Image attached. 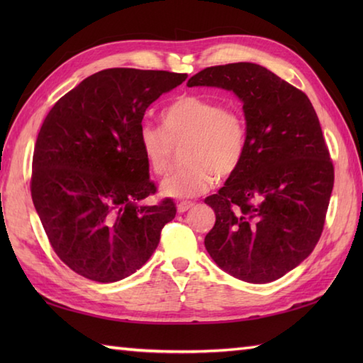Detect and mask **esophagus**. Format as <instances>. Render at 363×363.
I'll return each mask as SVG.
<instances>
[{"mask_svg":"<svg viewBox=\"0 0 363 363\" xmlns=\"http://www.w3.org/2000/svg\"><path fill=\"white\" fill-rule=\"evenodd\" d=\"M195 204L191 203V201H181V203H177V212L179 213H184V212H187L189 209H191V207H194Z\"/></svg>","mask_w":363,"mask_h":363,"instance_id":"esophagus-1","label":"esophagus"}]
</instances>
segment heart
<instances>
[{
    "instance_id": "b5f03b06",
    "label": "heart",
    "mask_w": 363,
    "mask_h": 363,
    "mask_svg": "<svg viewBox=\"0 0 363 363\" xmlns=\"http://www.w3.org/2000/svg\"><path fill=\"white\" fill-rule=\"evenodd\" d=\"M162 129L143 123L138 128V145L154 174L168 172L173 145H184L187 167L160 182L167 198L189 199L213 187L215 179L228 177L240 167L246 150V125L234 107L201 95L177 96L160 113Z\"/></svg>"
}]
</instances>
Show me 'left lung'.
I'll return each instance as SVG.
<instances>
[{
	"label": "left lung",
	"instance_id": "1",
	"mask_svg": "<svg viewBox=\"0 0 363 363\" xmlns=\"http://www.w3.org/2000/svg\"><path fill=\"white\" fill-rule=\"evenodd\" d=\"M187 86L233 91L246 121L240 167L218 194L204 199L215 212L206 250L237 279H279L320 240L334 187V167L311 99L251 62L204 68Z\"/></svg>",
	"mask_w": 363,
	"mask_h": 363
}]
</instances>
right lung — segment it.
<instances>
[{"mask_svg":"<svg viewBox=\"0 0 363 363\" xmlns=\"http://www.w3.org/2000/svg\"><path fill=\"white\" fill-rule=\"evenodd\" d=\"M187 74L109 68L54 104L38 133L30 195L60 260L90 281L117 282L142 268L176 215L156 191L138 128L156 99Z\"/></svg>","mask_w":363,"mask_h":363,"instance_id":"right-lung-1","label":"right lung"}]
</instances>
